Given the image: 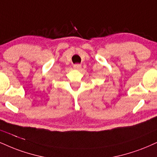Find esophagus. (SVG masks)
I'll return each mask as SVG.
<instances>
[{"mask_svg":"<svg viewBox=\"0 0 157 157\" xmlns=\"http://www.w3.org/2000/svg\"><path fill=\"white\" fill-rule=\"evenodd\" d=\"M73 68L75 70H80L82 68V65H81L80 64H75V65H73Z\"/></svg>","mask_w":157,"mask_h":157,"instance_id":"1","label":"esophagus"}]
</instances>
